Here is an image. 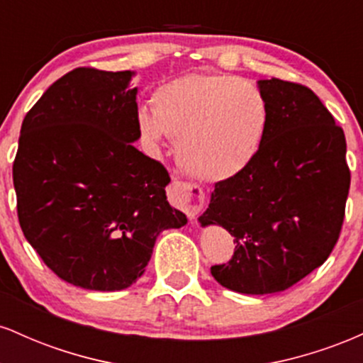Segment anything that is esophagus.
I'll return each instance as SVG.
<instances>
[{
    "instance_id": "esophagus-1",
    "label": "esophagus",
    "mask_w": 363,
    "mask_h": 363,
    "mask_svg": "<svg viewBox=\"0 0 363 363\" xmlns=\"http://www.w3.org/2000/svg\"><path fill=\"white\" fill-rule=\"evenodd\" d=\"M169 199L174 206L181 208L191 220H194L205 206V191L193 182L174 181L169 189Z\"/></svg>"
}]
</instances>
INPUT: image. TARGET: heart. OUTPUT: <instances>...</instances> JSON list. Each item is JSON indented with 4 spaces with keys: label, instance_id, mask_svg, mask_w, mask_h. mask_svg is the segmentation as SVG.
<instances>
[{
    "label": "heart",
    "instance_id": "1",
    "mask_svg": "<svg viewBox=\"0 0 363 363\" xmlns=\"http://www.w3.org/2000/svg\"><path fill=\"white\" fill-rule=\"evenodd\" d=\"M152 111H140L138 128L152 143L177 140V160L205 181L234 177L259 152L269 126V104L252 83L235 74L191 73L160 85Z\"/></svg>",
    "mask_w": 363,
    "mask_h": 363
}]
</instances>
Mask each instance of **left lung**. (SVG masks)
<instances>
[{
  "label": "left lung",
  "mask_w": 363,
  "mask_h": 363,
  "mask_svg": "<svg viewBox=\"0 0 363 363\" xmlns=\"http://www.w3.org/2000/svg\"><path fill=\"white\" fill-rule=\"evenodd\" d=\"M269 126L259 152L215 184L199 223L222 225L235 251L211 274L228 290L264 295L319 268L338 242L350 189L345 133L301 83L259 80Z\"/></svg>",
  "instance_id": "left-lung-1"
}]
</instances>
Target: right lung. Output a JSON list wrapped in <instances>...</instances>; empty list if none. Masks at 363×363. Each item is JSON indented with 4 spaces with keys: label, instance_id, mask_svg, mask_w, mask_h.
<instances>
[{
    "label": "right lung",
    "instance_id": "obj_1",
    "mask_svg": "<svg viewBox=\"0 0 363 363\" xmlns=\"http://www.w3.org/2000/svg\"><path fill=\"white\" fill-rule=\"evenodd\" d=\"M133 72L77 68L25 116L13 162L25 239L61 280L86 290L131 286L158 234L186 215L169 205V172L135 148Z\"/></svg>",
    "mask_w": 363,
    "mask_h": 363
}]
</instances>
